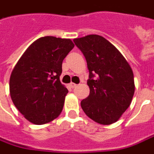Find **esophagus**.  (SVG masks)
I'll return each mask as SVG.
<instances>
[{
    "label": "esophagus",
    "mask_w": 154,
    "mask_h": 154,
    "mask_svg": "<svg viewBox=\"0 0 154 154\" xmlns=\"http://www.w3.org/2000/svg\"><path fill=\"white\" fill-rule=\"evenodd\" d=\"M69 86H70L71 88H73V89H74V88H75V87H76V86H77V85H76V84L73 83V82H72V83L69 84Z\"/></svg>",
    "instance_id": "34e87169"
}]
</instances>
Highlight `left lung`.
I'll use <instances>...</instances> for the list:
<instances>
[{
	"label": "left lung",
	"mask_w": 154,
	"mask_h": 154,
	"mask_svg": "<svg viewBox=\"0 0 154 154\" xmlns=\"http://www.w3.org/2000/svg\"><path fill=\"white\" fill-rule=\"evenodd\" d=\"M74 41L85 55L90 72V95L81 101V107L97 123H114L130 106L134 95L132 68L120 51L100 35H87Z\"/></svg>",
	"instance_id": "left-lung-1"
}]
</instances>
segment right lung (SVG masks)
Here are the masks:
<instances>
[{"label":"right lung","instance_id":"obj_1","mask_svg":"<svg viewBox=\"0 0 154 154\" xmlns=\"http://www.w3.org/2000/svg\"><path fill=\"white\" fill-rule=\"evenodd\" d=\"M74 47L69 38L43 37L16 63L9 82L11 98L28 122L43 125L60 115L68 90L59 76L63 59Z\"/></svg>","mask_w":154,"mask_h":154}]
</instances>
